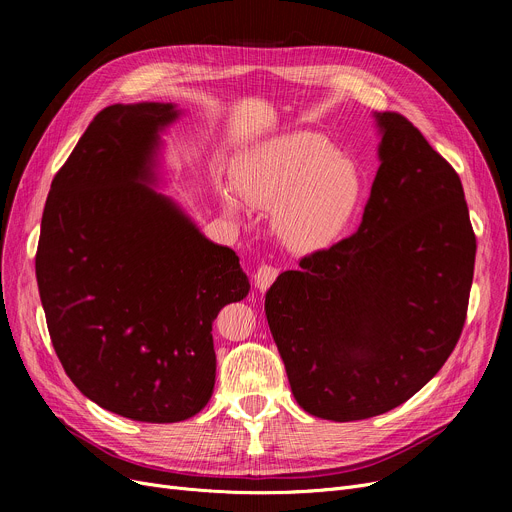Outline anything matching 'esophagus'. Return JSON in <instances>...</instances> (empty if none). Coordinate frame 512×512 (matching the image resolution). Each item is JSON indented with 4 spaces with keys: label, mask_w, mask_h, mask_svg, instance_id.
Segmentation results:
<instances>
[{
    "label": "esophagus",
    "mask_w": 512,
    "mask_h": 512,
    "mask_svg": "<svg viewBox=\"0 0 512 512\" xmlns=\"http://www.w3.org/2000/svg\"><path fill=\"white\" fill-rule=\"evenodd\" d=\"M278 278V270L274 265H267V263H263V265H259V270L255 272V288L257 290H261V292H265L267 288H270L272 284H274V280Z\"/></svg>",
    "instance_id": "obj_1"
}]
</instances>
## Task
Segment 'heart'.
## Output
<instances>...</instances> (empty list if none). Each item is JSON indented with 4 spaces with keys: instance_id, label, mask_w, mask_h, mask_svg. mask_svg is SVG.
Returning <instances> with one entry per match:
<instances>
[{
    "instance_id": "b5f03b06",
    "label": "heart",
    "mask_w": 512,
    "mask_h": 512,
    "mask_svg": "<svg viewBox=\"0 0 512 512\" xmlns=\"http://www.w3.org/2000/svg\"><path fill=\"white\" fill-rule=\"evenodd\" d=\"M234 185L220 188L226 209L240 211L238 194L255 207H276L278 236L301 255L334 247L353 226L365 195L353 161L338 157L317 134H294L247 155L234 170Z\"/></svg>"
}]
</instances>
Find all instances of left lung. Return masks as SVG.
I'll list each match as a JSON object with an SVG mask.
<instances>
[{"mask_svg":"<svg viewBox=\"0 0 512 512\" xmlns=\"http://www.w3.org/2000/svg\"><path fill=\"white\" fill-rule=\"evenodd\" d=\"M359 230L276 278L265 315L299 405L330 421L419 392L461 338L475 234L459 174L396 112Z\"/></svg>","mask_w":512,"mask_h":512,"instance_id":"obj_1","label":"left lung"}]
</instances>
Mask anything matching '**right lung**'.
I'll return each instance as SVG.
<instances>
[{
    "label": "right lung",
    "mask_w": 512,
    "mask_h": 512,
    "mask_svg": "<svg viewBox=\"0 0 512 512\" xmlns=\"http://www.w3.org/2000/svg\"><path fill=\"white\" fill-rule=\"evenodd\" d=\"M172 103L101 110L51 182L35 272L72 384L101 409L174 423L213 394L211 326L249 294L238 255L153 191Z\"/></svg>",
    "instance_id": "add662e5"
}]
</instances>
